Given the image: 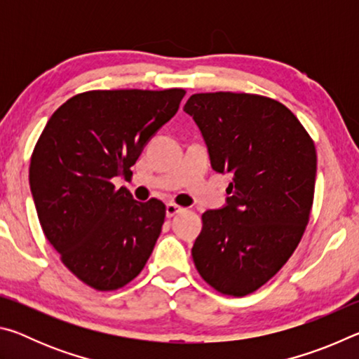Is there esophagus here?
<instances>
[{"label": "esophagus", "instance_id": "esophagus-1", "mask_svg": "<svg viewBox=\"0 0 359 359\" xmlns=\"http://www.w3.org/2000/svg\"><path fill=\"white\" fill-rule=\"evenodd\" d=\"M182 210H184V209H182L180 205H177V204H174V203L166 204V215H168V218L174 217L175 214H179V212H182Z\"/></svg>", "mask_w": 359, "mask_h": 359}]
</instances>
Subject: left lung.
I'll return each instance as SVG.
<instances>
[{
  "label": "left lung",
  "mask_w": 359,
  "mask_h": 359,
  "mask_svg": "<svg viewBox=\"0 0 359 359\" xmlns=\"http://www.w3.org/2000/svg\"><path fill=\"white\" fill-rule=\"evenodd\" d=\"M212 168L231 177L228 205L203 214L191 248L199 276L242 297L269 282L299 244L313 204L317 150L287 106L253 93H194L184 107Z\"/></svg>",
  "instance_id": "8db88e82"
}]
</instances>
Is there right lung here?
Wrapping results in <instances>:
<instances>
[{"label": "right lung", "mask_w": 359, "mask_h": 359, "mask_svg": "<svg viewBox=\"0 0 359 359\" xmlns=\"http://www.w3.org/2000/svg\"><path fill=\"white\" fill-rule=\"evenodd\" d=\"M184 96V88L90 90L63 102L42 130L29 163L36 212L62 263L88 287L123 288L154 252L166 205L139 203L112 179L133 175Z\"/></svg>", "instance_id": "obj_1"}]
</instances>
